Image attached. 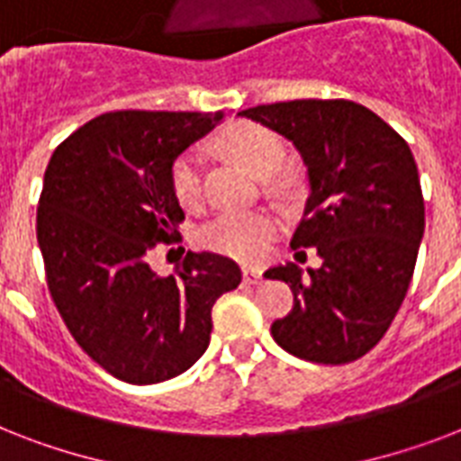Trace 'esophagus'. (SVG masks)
Segmentation results:
<instances>
[{"label": "esophagus", "instance_id": "34e87169", "mask_svg": "<svg viewBox=\"0 0 461 461\" xmlns=\"http://www.w3.org/2000/svg\"><path fill=\"white\" fill-rule=\"evenodd\" d=\"M241 273H244V282H249V285H258L263 280V273L256 270V267H244Z\"/></svg>", "mask_w": 461, "mask_h": 461}]
</instances>
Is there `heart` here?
I'll return each mask as SVG.
<instances>
[{
	"instance_id": "obj_1",
	"label": "heart",
	"mask_w": 461,
	"mask_h": 461,
	"mask_svg": "<svg viewBox=\"0 0 461 461\" xmlns=\"http://www.w3.org/2000/svg\"><path fill=\"white\" fill-rule=\"evenodd\" d=\"M224 146L260 176H270L285 162L280 136L251 122L231 126L224 133ZM172 191L184 208H198L203 203V155L198 150H186L174 159ZM275 231L277 220L267 210H224L203 224L198 239L210 251L256 263L266 258Z\"/></svg>"
}]
</instances>
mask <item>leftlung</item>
<instances>
[{
  "mask_svg": "<svg viewBox=\"0 0 461 461\" xmlns=\"http://www.w3.org/2000/svg\"><path fill=\"white\" fill-rule=\"evenodd\" d=\"M294 143L308 201L292 249H315L321 267H270L294 306L273 322L275 342L313 364H349L394 321L423 239V195L407 140L351 100H292L239 112ZM306 256V251H299ZM296 253V256H299Z\"/></svg>",
  "mask_w": 461,
  "mask_h": 461,
  "instance_id": "8db88e82",
  "label": "left lung"
}]
</instances>
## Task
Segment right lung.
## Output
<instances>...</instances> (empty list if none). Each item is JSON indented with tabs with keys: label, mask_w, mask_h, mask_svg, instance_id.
Wrapping results in <instances>:
<instances>
[{
	"label": "right lung",
	"mask_w": 461,
	"mask_h": 461,
	"mask_svg": "<svg viewBox=\"0 0 461 461\" xmlns=\"http://www.w3.org/2000/svg\"><path fill=\"white\" fill-rule=\"evenodd\" d=\"M222 112H110L90 119L45 169L38 244L47 287L68 332L95 364L131 385L188 371L212 330V303L241 270L188 251L176 275L148 266L153 246L184 220L172 165L212 131Z\"/></svg>",
	"instance_id": "1"
}]
</instances>
